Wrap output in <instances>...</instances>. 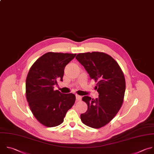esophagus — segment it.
<instances>
[{
  "label": "esophagus",
  "mask_w": 154,
  "mask_h": 154,
  "mask_svg": "<svg viewBox=\"0 0 154 154\" xmlns=\"http://www.w3.org/2000/svg\"><path fill=\"white\" fill-rule=\"evenodd\" d=\"M75 97H76V99H77V100H78V101H80V100H81V99H82V97H81V96L80 95H75Z\"/></svg>",
  "instance_id": "esophagus-1"
}]
</instances>
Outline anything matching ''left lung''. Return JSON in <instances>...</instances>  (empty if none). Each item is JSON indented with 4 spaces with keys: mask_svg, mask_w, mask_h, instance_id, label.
Returning a JSON list of instances; mask_svg holds the SVG:
<instances>
[{
    "mask_svg": "<svg viewBox=\"0 0 154 154\" xmlns=\"http://www.w3.org/2000/svg\"><path fill=\"white\" fill-rule=\"evenodd\" d=\"M75 59L84 66L91 79L97 82L98 97L84 96L88 110L80 115L82 122L92 128H100L109 123L123 104L126 89L125 79L120 66L104 53L78 54Z\"/></svg>",
    "mask_w": 154,
    "mask_h": 154,
    "instance_id": "1",
    "label": "left lung"
}]
</instances>
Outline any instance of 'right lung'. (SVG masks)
Masks as SVG:
<instances>
[{
	"instance_id": "add662e5",
	"label": "right lung",
	"mask_w": 154,
	"mask_h": 154,
	"mask_svg": "<svg viewBox=\"0 0 154 154\" xmlns=\"http://www.w3.org/2000/svg\"><path fill=\"white\" fill-rule=\"evenodd\" d=\"M76 54L49 52L38 58L31 67L26 80V97L35 119L43 125L55 127L63 122L72 108L75 96L54 90L63 81L64 69Z\"/></svg>"
}]
</instances>
